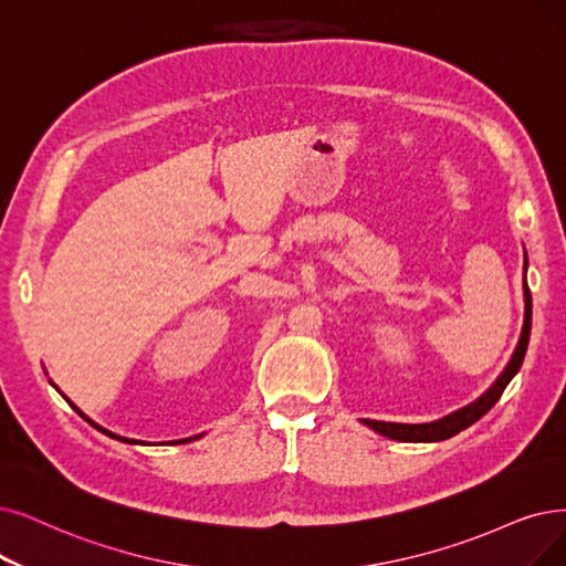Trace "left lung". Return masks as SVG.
Here are the masks:
<instances>
[{
  "mask_svg": "<svg viewBox=\"0 0 566 566\" xmlns=\"http://www.w3.org/2000/svg\"><path fill=\"white\" fill-rule=\"evenodd\" d=\"M525 269H527V258H525ZM525 325L523 332H520V342L515 346V353L511 357V361L506 365L504 374L494 380V386L479 397L473 403L464 406L462 411L450 413L437 422H424V424H401V422H380V420H365V424H369L371 429H376L378 434L395 439V441H443L460 434L462 429H467L469 424H473L476 420H481L492 406L500 401L502 392L506 390V386L511 382V378L517 374V369L523 367V359L527 353V344H530V329H532V295H530V285L525 281Z\"/></svg>",
  "mask_w": 566,
  "mask_h": 566,
  "instance_id": "1",
  "label": "left lung"
}]
</instances>
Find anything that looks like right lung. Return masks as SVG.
Instances as JSON below:
<instances>
[{"instance_id": "1", "label": "right lung", "mask_w": 566, "mask_h": 566, "mask_svg": "<svg viewBox=\"0 0 566 566\" xmlns=\"http://www.w3.org/2000/svg\"><path fill=\"white\" fill-rule=\"evenodd\" d=\"M74 409H76V406H74ZM76 411H78V409H76ZM78 413H81V411H78ZM81 416H83V413H81ZM83 418H85V416H83ZM85 420H87V418H85ZM87 422H90V424H95L93 420H87ZM95 427L99 429V432H104V434H108V437H113V439H120V437H116V434H111V432H106V429H102L99 424H95ZM120 441H127V443H137V441H129V439H120ZM186 441H188V439H186Z\"/></svg>"}]
</instances>
